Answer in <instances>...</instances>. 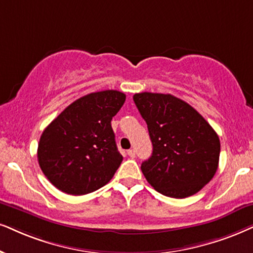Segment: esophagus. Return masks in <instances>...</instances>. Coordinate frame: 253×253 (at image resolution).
Returning <instances> with one entry per match:
<instances>
[{"instance_id": "1", "label": "esophagus", "mask_w": 253, "mask_h": 253, "mask_svg": "<svg viewBox=\"0 0 253 253\" xmlns=\"http://www.w3.org/2000/svg\"><path fill=\"white\" fill-rule=\"evenodd\" d=\"M127 154H128V156H129V158H135V150H134V149H129L128 150V152H127Z\"/></svg>"}]
</instances>
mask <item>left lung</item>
Returning a JSON list of instances; mask_svg holds the SVG:
<instances>
[{
    "mask_svg": "<svg viewBox=\"0 0 253 253\" xmlns=\"http://www.w3.org/2000/svg\"><path fill=\"white\" fill-rule=\"evenodd\" d=\"M133 100L153 145L152 156L141 165L146 180L168 197L198 193L218 168L217 133L194 107L171 94L142 92Z\"/></svg>",
    "mask_w": 253,
    "mask_h": 253,
    "instance_id": "1",
    "label": "left lung"
}]
</instances>
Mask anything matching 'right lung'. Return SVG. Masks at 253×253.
<instances>
[{"label": "right lung", "mask_w": 253, "mask_h": 253, "mask_svg": "<svg viewBox=\"0 0 253 253\" xmlns=\"http://www.w3.org/2000/svg\"><path fill=\"white\" fill-rule=\"evenodd\" d=\"M126 95L116 89L77 99L42 133L37 158L57 189L85 195L111 181L123 162L111 121Z\"/></svg>", "instance_id": "obj_1"}]
</instances>
